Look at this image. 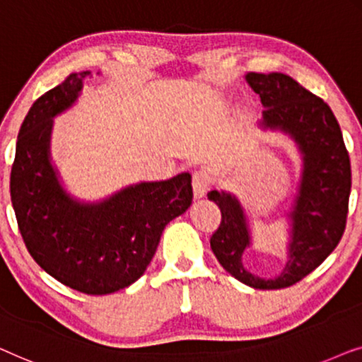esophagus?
Instances as JSON below:
<instances>
[{
	"instance_id": "34e87169",
	"label": "esophagus",
	"mask_w": 362,
	"mask_h": 362,
	"mask_svg": "<svg viewBox=\"0 0 362 362\" xmlns=\"http://www.w3.org/2000/svg\"><path fill=\"white\" fill-rule=\"evenodd\" d=\"M192 185H193V193H195V198L205 197L208 188H210V177H208L206 172L197 170L195 174H193Z\"/></svg>"
}]
</instances>
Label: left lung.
<instances>
[{
	"label": "left lung",
	"mask_w": 362,
	"mask_h": 362,
	"mask_svg": "<svg viewBox=\"0 0 362 362\" xmlns=\"http://www.w3.org/2000/svg\"><path fill=\"white\" fill-rule=\"evenodd\" d=\"M264 106L259 128L281 131L297 147L302 172L290 210L287 262L276 277L249 272L244 252L252 246L251 220L239 198L226 190L208 192L221 210L211 251L226 272L252 288L290 287L315 271L338 246L344 233L351 193V164L343 132L322 98L284 74H246Z\"/></svg>",
	"instance_id": "obj_1"
}]
</instances>
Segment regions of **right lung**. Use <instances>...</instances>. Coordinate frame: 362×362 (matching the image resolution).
Instances as JSON below:
<instances>
[{"instance_id":"obj_1","label":"right lung","mask_w":362,"mask_h":362,"mask_svg":"<svg viewBox=\"0 0 362 362\" xmlns=\"http://www.w3.org/2000/svg\"><path fill=\"white\" fill-rule=\"evenodd\" d=\"M90 70L34 101L18 134L11 202L30 256L49 276L88 295L129 287L146 272L162 231L192 205V175L132 183L85 202L67 192L50 156L54 118L77 103Z\"/></svg>"}]
</instances>
